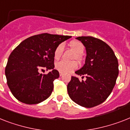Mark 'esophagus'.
<instances>
[{"label":"esophagus","instance_id":"esophagus-1","mask_svg":"<svg viewBox=\"0 0 130 130\" xmlns=\"http://www.w3.org/2000/svg\"><path fill=\"white\" fill-rule=\"evenodd\" d=\"M63 75V73H61V72L59 73V75H60V76H62V75Z\"/></svg>","mask_w":130,"mask_h":130}]
</instances>
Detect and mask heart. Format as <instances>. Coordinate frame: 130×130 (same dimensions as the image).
<instances>
[{"mask_svg": "<svg viewBox=\"0 0 130 130\" xmlns=\"http://www.w3.org/2000/svg\"><path fill=\"white\" fill-rule=\"evenodd\" d=\"M69 46L76 53L78 57L82 54L84 51V46L83 43L78 41H73L70 42ZM63 51V45L60 44L57 47L54 52L55 59H57L61 56ZM77 64L75 62H68L61 61L56 63L55 67L59 71L63 73H70L77 68Z\"/></svg>", "mask_w": 130, "mask_h": 130, "instance_id": "1", "label": "heart"}]
</instances>
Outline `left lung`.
<instances>
[{"mask_svg": "<svg viewBox=\"0 0 130 130\" xmlns=\"http://www.w3.org/2000/svg\"><path fill=\"white\" fill-rule=\"evenodd\" d=\"M85 46V64L75 71L78 75H85L82 82L72 76L67 85L71 100L78 105L90 108L105 102L112 91L118 78V59L109 45L93 37L76 38Z\"/></svg>", "mask_w": 130, "mask_h": 130, "instance_id": "obj_1", "label": "left lung"}]
</instances>
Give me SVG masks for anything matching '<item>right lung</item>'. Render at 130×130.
Returning a JSON list of instances; mask_svg holds the SVG:
<instances>
[{
	"label": "right lung",
	"mask_w": 130,
	"mask_h": 130,
	"mask_svg": "<svg viewBox=\"0 0 130 130\" xmlns=\"http://www.w3.org/2000/svg\"><path fill=\"white\" fill-rule=\"evenodd\" d=\"M71 36L43 33L22 41L8 57L5 68L7 85L14 98L26 104L45 101L53 89V81L59 77L54 69V52L58 45ZM43 68L52 69L40 74Z\"/></svg>",
	"instance_id": "1"
}]
</instances>
